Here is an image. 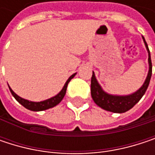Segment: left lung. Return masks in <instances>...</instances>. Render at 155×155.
<instances>
[{
	"instance_id": "obj_1",
	"label": "left lung",
	"mask_w": 155,
	"mask_h": 155,
	"mask_svg": "<svg viewBox=\"0 0 155 155\" xmlns=\"http://www.w3.org/2000/svg\"><path fill=\"white\" fill-rule=\"evenodd\" d=\"M142 38L148 53V64H149L148 74L145 78L144 82L137 91L129 95H113L106 92L101 88V84L98 82L96 79L94 72H92V77L91 81V93L92 100L100 108L113 113H124L133 108L145 93L152 76V61H151V54L147 43L145 42L144 38L143 37Z\"/></svg>"
}]
</instances>
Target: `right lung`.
Masks as SVG:
<instances>
[{
	"instance_id": "1",
	"label": "right lung",
	"mask_w": 155,
	"mask_h": 155,
	"mask_svg": "<svg viewBox=\"0 0 155 155\" xmlns=\"http://www.w3.org/2000/svg\"><path fill=\"white\" fill-rule=\"evenodd\" d=\"M76 73L72 74L70 77L68 78V80L66 81V82L64 83L63 89L54 97H51L47 100H45V101H28V100H25L21 97H19L18 95H17L15 92L12 90V88L9 86V89L12 94V96L16 99V101L20 103L23 107H25L26 108L31 110V111H42V110H46V109H48V108H53L54 106H56L57 104H59L62 100L64 99L65 93H66V89H67V85L68 83L70 82V81L73 79V78L75 76Z\"/></svg>"
}]
</instances>
